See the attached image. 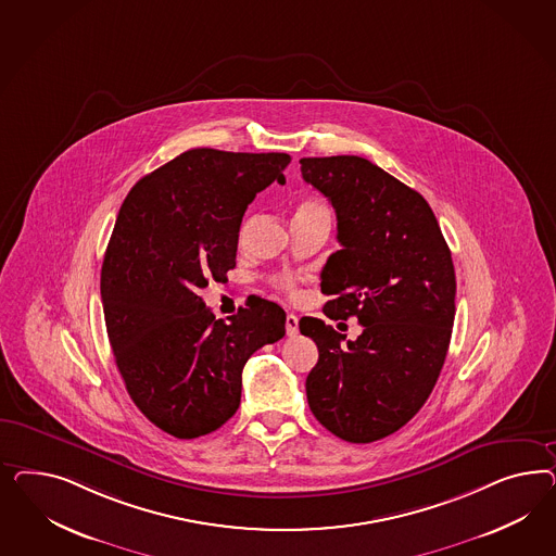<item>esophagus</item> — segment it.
Wrapping results in <instances>:
<instances>
[{"mask_svg":"<svg viewBox=\"0 0 556 556\" xmlns=\"http://www.w3.org/2000/svg\"><path fill=\"white\" fill-rule=\"evenodd\" d=\"M286 330L287 337H295V334H298V330H300V320H298V316L287 314Z\"/></svg>","mask_w":556,"mask_h":556,"instance_id":"1","label":"esophagus"}]
</instances>
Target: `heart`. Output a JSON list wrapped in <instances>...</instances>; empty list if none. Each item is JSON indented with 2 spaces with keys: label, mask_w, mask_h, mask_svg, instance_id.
Here are the masks:
<instances>
[{
  "label": "heart",
  "mask_w": 556,
  "mask_h": 556,
  "mask_svg": "<svg viewBox=\"0 0 556 556\" xmlns=\"http://www.w3.org/2000/svg\"><path fill=\"white\" fill-rule=\"evenodd\" d=\"M328 212V207L324 205V203L318 202V200H303L298 207H295V214L298 212ZM277 286L281 287L283 291L287 293H295V279L293 277H281L279 281H277Z\"/></svg>",
  "instance_id": "1"
}]
</instances>
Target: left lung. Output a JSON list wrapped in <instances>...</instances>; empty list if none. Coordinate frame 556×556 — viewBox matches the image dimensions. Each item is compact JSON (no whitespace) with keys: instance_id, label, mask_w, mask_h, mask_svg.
Segmentation results:
<instances>
[{"instance_id":"8db88e82","label":"left lung","mask_w":556,"mask_h":556,"mask_svg":"<svg viewBox=\"0 0 556 556\" xmlns=\"http://www.w3.org/2000/svg\"><path fill=\"white\" fill-rule=\"evenodd\" d=\"M305 184L332 203L340 251L321 270L330 320L356 318L346 340L318 318L300 330L318 346L307 404L346 442H375L412 420L437 386L455 324L451 249L432 207L363 156L302 159Z\"/></svg>"}]
</instances>
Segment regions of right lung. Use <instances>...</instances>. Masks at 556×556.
<instances>
[{
    "label": "right lung",
    "mask_w": 556,
    "mask_h": 556,
    "mask_svg": "<svg viewBox=\"0 0 556 556\" xmlns=\"http://www.w3.org/2000/svg\"><path fill=\"white\" fill-rule=\"evenodd\" d=\"M286 152L193 149L152 170L119 207L101 265L108 338L128 395L175 438L218 430L240 405L254 351L286 337V312L256 298L216 320L200 293L236 267L242 216L286 184Z\"/></svg>",
    "instance_id": "add662e5"
}]
</instances>
